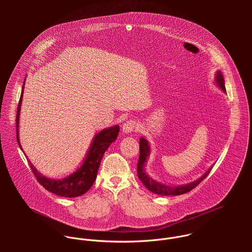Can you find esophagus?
Segmentation results:
<instances>
[{"label":"esophagus","instance_id":"esophagus-1","mask_svg":"<svg viewBox=\"0 0 252 252\" xmlns=\"http://www.w3.org/2000/svg\"><path fill=\"white\" fill-rule=\"evenodd\" d=\"M137 128V123L136 121L134 120H127L123 126H122V130L124 133L126 134H129V133H132L135 129Z\"/></svg>","mask_w":252,"mask_h":252}]
</instances>
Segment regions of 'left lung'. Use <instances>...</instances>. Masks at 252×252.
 <instances>
[{
  "label": "left lung",
  "mask_w": 252,
  "mask_h": 252,
  "mask_svg": "<svg viewBox=\"0 0 252 252\" xmlns=\"http://www.w3.org/2000/svg\"><path fill=\"white\" fill-rule=\"evenodd\" d=\"M216 84L224 92L226 93V88H225V82H224V77L223 74L220 71L216 72ZM150 154V146L148 142L144 139L141 138L140 139V158H139V162H138V166H137V170H138V178L142 180V182L144 183V186L151 191L154 194L157 195H161V196H178L181 194H185L187 192H189L190 190H192L193 188H195L202 180L206 179V177L210 174L211 170L213 169V167H211L200 179H198L193 182H190L188 184H183V185H170V184H166V183H161L158 182L156 180H153L152 178H150L144 170L145 167V163L147 161V158Z\"/></svg>",
  "instance_id": "left-lung-1"
}]
</instances>
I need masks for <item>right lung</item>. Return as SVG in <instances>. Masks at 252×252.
Returning a JSON list of instances; mask_svg holds the SVG:
<instances>
[{
    "label": "right lung",
    "mask_w": 252,
    "mask_h": 252,
    "mask_svg": "<svg viewBox=\"0 0 252 252\" xmlns=\"http://www.w3.org/2000/svg\"><path fill=\"white\" fill-rule=\"evenodd\" d=\"M24 84H25V81L23 82L21 96H20L17 113H16V140L21 149H22V146L19 142L18 128H19V114H20L22 97L24 92L23 91ZM118 133H119L118 125L106 128L100 131L99 133H97L91 143L88 152L85 155V159L83 160L81 166L70 176L62 180L49 179L44 177L39 172H37L35 166L31 163L30 159L27 158V160L36 180L47 191L61 197H66V198L78 197L86 193L93 185L97 177V173L100 167L102 157L106 152V150L108 149V146L117 139Z\"/></svg>",
    "instance_id": "1"
}]
</instances>
